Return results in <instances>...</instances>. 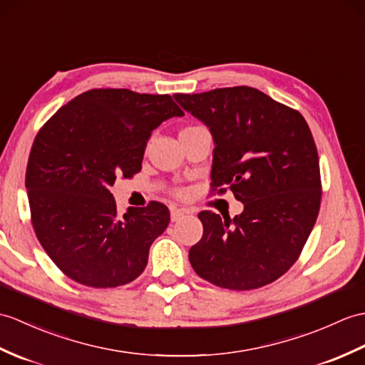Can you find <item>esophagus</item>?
I'll return each mask as SVG.
<instances>
[{
  "mask_svg": "<svg viewBox=\"0 0 365 365\" xmlns=\"http://www.w3.org/2000/svg\"><path fill=\"white\" fill-rule=\"evenodd\" d=\"M188 213H190L188 210H183V208H173V210H171V221H173V222L180 221V219H182L185 215H188Z\"/></svg>",
  "mask_w": 365,
  "mask_h": 365,
  "instance_id": "1",
  "label": "esophagus"
}]
</instances>
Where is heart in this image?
Returning a JSON list of instances; mask_svg holds the SVG:
<instances>
[{
    "mask_svg": "<svg viewBox=\"0 0 365 365\" xmlns=\"http://www.w3.org/2000/svg\"><path fill=\"white\" fill-rule=\"evenodd\" d=\"M196 127H199V125H190V127H185V129H183V130H190V129H196ZM175 194H177V196H182V194H183V191H182V190H177V191H175Z\"/></svg>",
    "mask_w": 365,
    "mask_h": 365,
    "instance_id": "heart-1",
    "label": "heart"
}]
</instances>
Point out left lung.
I'll return each instance as SVG.
<instances>
[{"mask_svg": "<svg viewBox=\"0 0 365 365\" xmlns=\"http://www.w3.org/2000/svg\"><path fill=\"white\" fill-rule=\"evenodd\" d=\"M174 98L213 135L211 191L230 188L244 203L233 219L200 211L203 235L190 249L192 269L233 291L275 282L300 257L320 208L319 155L307 121L244 86Z\"/></svg>", "mask_w": 365, "mask_h": 365, "instance_id": "8db88e82", "label": "left lung"}]
</instances>
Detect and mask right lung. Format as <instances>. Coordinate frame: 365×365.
<instances>
[{
  "label": "right lung",
  "instance_id": "add662e5",
  "mask_svg": "<svg viewBox=\"0 0 365 365\" xmlns=\"http://www.w3.org/2000/svg\"><path fill=\"white\" fill-rule=\"evenodd\" d=\"M173 116L183 112L169 95L95 88L38 130L26 168L31 221L48 257L74 282L116 287L146 267L169 210L149 202L121 217L110 186L141 171L152 130Z\"/></svg>",
  "mask_w": 365,
  "mask_h": 365
}]
</instances>
